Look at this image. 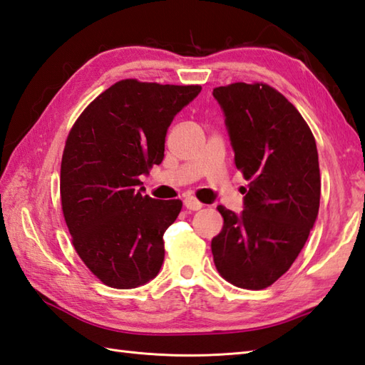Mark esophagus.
Instances as JSON below:
<instances>
[{"mask_svg":"<svg viewBox=\"0 0 365 365\" xmlns=\"http://www.w3.org/2000/svg\"><path fill=\"white\" fill-rule=\"evenodd\" d=\"M183 204H185V207L188 208V210H200V208L204 207V205H202V202H199V200H197L196 197H192V196L185 197Z\"/></svg>","mask_w":365,"mask_h":365,"instance_id":"esophagus-1","label":"esophagus"}]
</instances>
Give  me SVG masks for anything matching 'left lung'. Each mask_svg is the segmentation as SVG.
I'll use <instances>...</instances> for the list:
<instances>
[{"mask_svg": "<svg viewBox=\"0 0 365 365\" xmlns=\"http://www.w3.org/2000/svg\"><path fill=\"white\" fill-rule=\"evenodd\" d=\"M213 96L235 166L250 182L242 215L218 205L224 226L212 240L213 262L232 285L262 290L289 271L319 215L315 138L297 108L265 83H232Z\"/></svg>", "mask_w": 365, "mask_h": 365, "instance_id": "8db88e82", "label": "left lung"}]
</instances>
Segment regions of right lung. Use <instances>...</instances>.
I'll return each mask as SVG.
<instances>
[{"instance_id":"obj_1","label":"right lung","mask_w":365,"mask_h":365,"mask_svg":"<svg viewBox=\"0 0 365 365\" xmlns=\"http://www.w3.org/2000/svg\"><path fill=\"white\" fill-rule=\"evenodd\" d=\"M199 84L120 80L86 106L68 131L61 161V207L72 245L91 273L113 289L158 274L163 234L182 200L143 196L139 175L160 165L174 115Z\"/></svg>"}]
</instances>
